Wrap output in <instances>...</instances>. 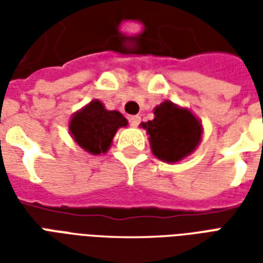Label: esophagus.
Wrapping results in <instances>:
<instances>
[{
	"instance_id": "obj_1",
	"label": "esophagus",
	"mask_w": 263,
	"mask_h": 263,
	"mask_svg": "<svg viewBox=\"0 0 263 263\" xmlns=\"http://www.w3.org/2000/svg\"><path fill=\"white\" fill-rule=\"evenodd\" d=\"M129 124H131V126H138L141 124V117L139 115H131L129 117Z\"/></svg>"
}]
</instances>
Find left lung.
Here are the masks:
<instances>
[{
  "label": "left lung",
  "mask_w": 263,
  "mask_h": 263,
  "mask_svg": "<svg viewBox=\"0 0 263 263\" xmlns=\"http://www.w3.org/2000/svg\"><path fill=\"white\" fill-rule=\"evenodd\" d=\"M156 158L177 162L192 154L201 139V124L189 109L165 101L155 108V118L142 124Z\"/></svg>",
  "instance_id": "left-lung-1"
}]
</instances>
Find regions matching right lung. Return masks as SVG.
<instances>
[{
  "label": "right lung",
  "instance_id": "add662e5",
  "mask_svg": "<svg viewBox=\"0 0 263 263\" xmlns=\"http://www.w3.org/2000/svg\"><path fill=\"white\" fill-rule=\"evenodd\" d=\"M128 121L118 111H108L98 100L79 111L70 121V132L81 148L92 155L105 154L115 132Z\"/></svg>",
  "mask_w": 263,
  "mask_h": 263
}]
</instances>
